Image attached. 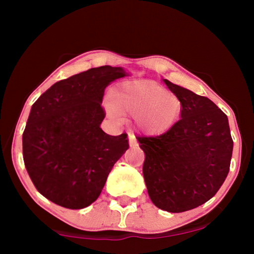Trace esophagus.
<instances>
[{"label": "esophagus", "instance_id": "34e87169", "mask_svg": "<svg viewBox=\"0 0 254 254\" xmlns=\"http://www.w3.org/2000/svg\"><path fill=\"white\" fill-rule=\"evenodd\" d=\"M128 144H130V147H136L137 145V141L135 139L134 134H132V133L128 134Z\"/></svg>", "mask_w": 254, "mask_h": 254}]
</instances>
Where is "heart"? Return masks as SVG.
Masks as SVG:
<instances>
[{"label": "heart", "instance_id": "b5f03b06", "mask_svg": "<svg viewBox=\"0 0 254 254\" xmlns=\"http://www.w3.org/2000/svg\"><path fill=\"white\" fill-rule=\"evenodd\" d=\"M109 114L135 118L137 128L147 134H160L174 126L182 110L180 100L152 80L123 81L109 94Z\"/></svg>", "mask_w": 254, "mask_h": 254}]
</instances>
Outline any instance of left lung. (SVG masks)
<instances>
[{
	"label": "left lung",
	"instance_id": "1",
	"mask_svg": "<svg viewBox=\"0 0 254 254\" xmlns=\"http://www.w3.org/2000/svg\"><path fill=\"white\" fill-rule=\"evenodd\" d=\"M182 103L180 119L158 136H137L143 177L158 208L182 213L216 194L230 171L233 151L229 120L209 98L163 79Z\"/></svg>",
	"mask_w": 254,
	"mask_h": 254
}]
</instances>
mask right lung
I'll list each match as a JSON object with an SVG mask.
<instances>
[{"label":"right lung","mask_w":254,"mask_h":254,"mask_svg":"<svg viewBox=\"0 0 254 254\" xmlns=\"http://www.w3.org/2000/svg\"><path fill=\"white\" fill-rule=\"evenodd\" d=\"M102 66L54 84L34 102L22 135L25 168L42 196L80 209L100 196L114 163L128 149L127 135L101 128L105 88L127 76Z\"/></svg>","instance_id":"1"}]
</instances>
